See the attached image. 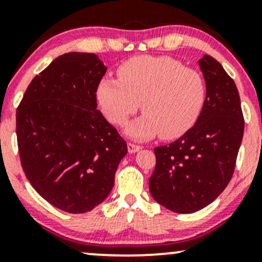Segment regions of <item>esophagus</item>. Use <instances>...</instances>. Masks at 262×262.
I'll return each mask as SVG.
<instances>
[{
	"label": "esophagus",
	"mask_w": 262,
	"mask_h": 262,
	"mask_svg": "<svg viewBox=\"0 0 262 262\" xmlns=\"http://www.w3.org/2000/svg\"><path fill=\"white\" fill-rule=\"evenodd\" d=\"M141 146H139V145H135V143H127V150H128V152L130 154H135V152H137V151H140L141 150Z\"/></svg>",
	"instance_id": "1"
}]
</instances>
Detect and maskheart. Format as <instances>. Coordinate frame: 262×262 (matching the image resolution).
Listing matches in <instances>:
<instances>
[{"instance_id": "1", "label": "heart", "mask_w": 262, "mask_h": 262, "mask_svg": "<svg viewBox=\"0 0 262 262\" xmlns=\"http://www.w3.org/2000/svg\"><path fill=\"white\" fill-rule=\"evenodd\" d=\"M120 80L98 82L96 100L110 122L122 126L141 106L145 114L126 128L132 139L172 140L195 125L206 100L202 76L168 56H139L117 70Z\"/></svg>"}]
</instances>
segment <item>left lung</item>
I'll return each instance as SVG.
<instances>
[{"label": "left lung", "mask_w": 262, "mask_h": 262, "mask_svg": "<svg viewBox=\"0 0 262 262\" xmlns=\"http://www.w3.org/2000/svg\"><path fill=\"white\" fill-rule=\"evenodd\" d=\"M206 100L196 123L170 145L155 147L156 167L148 181L155 201L179 213L204 209L226 188L244 136L235 82L209 55L199 61Z\"/></svg>", "instance_id": "1"}]
</instances>
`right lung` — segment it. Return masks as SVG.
I'll return each mask as SVG.
<instances>
[{"label":"right lung","instance_id":"right-lung-1","mask_svg":"<svg viewBox=\"0 0 262 262\" xmlns=\"http://www.w3.org/2000/svg\"><path fill=\"white\" fill-rule=\"evenodd\" d=\"M106 70L95 53H64L31 81L16 112L25 175L40 196L70 213L91 211L107 198L127 154L97 110Z\"/></svg>","mask_w":262,"mask_h":262}]
</instances>
